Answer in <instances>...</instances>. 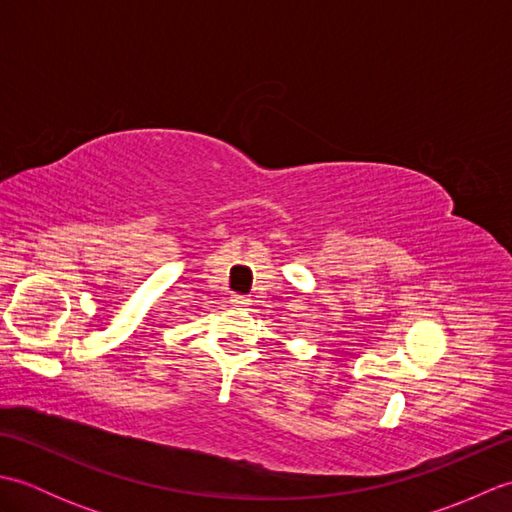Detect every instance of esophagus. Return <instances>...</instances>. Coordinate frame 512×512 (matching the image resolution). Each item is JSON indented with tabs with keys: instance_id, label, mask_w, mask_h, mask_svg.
Wrapping results in <instances>:
<instances>
[{
	"instance_id": "1",
	"label": "esophagus",
	"mask_w": 512,
	"mask_h": 512,
	"mask_svg": "<svg viewBox=\"0 0 512 512\" xmlns=\"http://www.w3.org/2000/svg\"><path fill=\"white\" fill-rule=\"evenodd\" d=\"M231 303H233V306H237V308H248L250 306V299L246 295H233Z\"/></svg>"
}]
</instances>
